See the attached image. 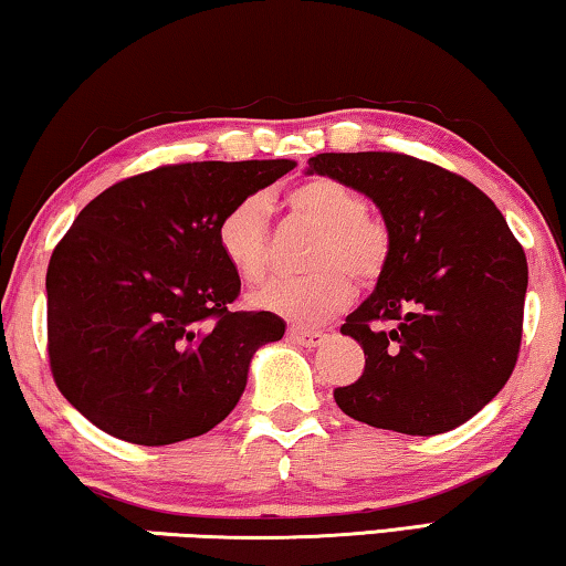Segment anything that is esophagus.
<instances>
[{"label":"esophagus","instance_id":"obj_1","mask_svg":"<svg viewBox=\"0 0 566 566\" xmlns=\"http://www.w3.org/2000/svg\"><path fill=\"white\" fill-rule=\"evenodd\" d=\"M289 336L293 338L295 344H301V346H321L326 342V334L324 332H306V328H298V326H293L291 332H289Z\"/></svg>","mask_w":566,"mask_h":566}]
</instances>
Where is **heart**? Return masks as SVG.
Returning <instances> with one entry per match:
<instances>
[{
    "mask_svg": "<svg viewBox=\"0 0 566 566\" xmlns=\"http://www.w3.org/2000/svg\"><path fill=\"white\" fill-rule=\"evenodd\" d=\"M289 210L321 232L308 255V277H283L255 293L260 308L301 324H324L354 298L356 283L371 285L392 260V232L367 212V199L336 177H311L285 195ZM217 248L240 277L263 281L271 268V210L250 195L230 205L214 228Z\"/></svg>",
    "mask_w": 566,
    "mask_h": 566,
    "instance_id": "b5f03b06",
    "label": "heart"
}]
</instances>
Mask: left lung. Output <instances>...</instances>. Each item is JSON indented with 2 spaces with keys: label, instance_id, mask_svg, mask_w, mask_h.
Returning a JSON list of instances; mask_svg holds the SVG:
<instances>
[{
  "label": "left lung",
  "instance_id": "8db88e82",
  "mask_svg": "<svg viewBox=\"0 0 566 566\" xmlns=\"http://www.w3.org/2000/svg\"><path fill=\"white\" fill-rule=\"evenodd\" d=\"M352 185L379 207L392 260L342 334L364 374L334 399L354 420L440 434L481 412L516 367L526 255L506 220L465 177L395 151L316 154L308 174Z\"/></svg>",
  "mask_w": 566,
  "mask_h": 566
}]
</instances>
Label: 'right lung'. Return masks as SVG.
Wrapping results in <instances>:
<instances>
[{
	"instance_id": "1",
	"label": "right lung",
	"mask_w": 566,
	"mask_h": 566,
	"mask_svg": "<svg viewBox=\"0 0 566 566\" xmlns=\"http://www.w3.org/2000/svg\"><path fill=\"white\" fill-rule=\"evenodd\" d=\"M291 159L189 161L108 187L48 265L52 379L85 420L134 446L212 430L245 389L258 346L285 324L234 311L240 275L217 248L220 214Z\"/></svg>"
}]
</instances>
